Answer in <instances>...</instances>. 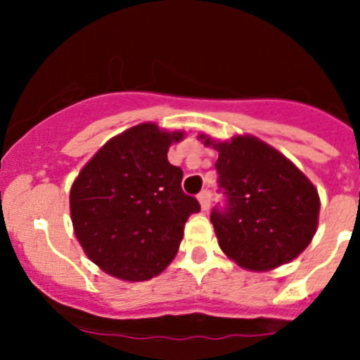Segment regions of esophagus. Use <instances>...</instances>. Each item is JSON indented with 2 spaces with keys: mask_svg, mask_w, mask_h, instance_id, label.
Instances as JSON below:
<instances>
[{
  "mask_svg": "<svg viewBox=\"0 0 360 360\" xmlns=\"http://www.w3.org/2000/svg\"><path fill=\"white\" fill-rule=\"evenodd\" d=\"M198 199H199V203H201V208H203V210H208V208H210V199H212V194H210V190L205 188L203 192H201V194L198 195Z\"/></svg>",
  "mask_w": 360,
  "mask_h": 360,
  "instance_id": "34e87169",
  "label": "esophagus"
}]
</instances>
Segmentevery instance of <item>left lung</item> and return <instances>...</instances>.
<instances>
[{
	"mask_svg": "<svg viewBox=\"0 0 360 360\" xmlns=\"http://www.w3.org/2000/svg\"><path fill=\"white\" fill-rule=\"evenodd\" d=\"M205 144H212L210 139ZM217 185L225 195L210 221L229 258L249 271H269L297 258L319 223V192L289 159L256 137L214 144Z\"/></svg>",
	"mask_w": 360,
	"mask_h": 360,
	"instance_id": "1",
	"label": "left lung"
}]
</instances>
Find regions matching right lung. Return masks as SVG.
Wrapping results in <instances>:
<instances>
[{"label":"right lung","mask_w":360,"mask_h":360,"mask_svg":"<svg viewBox=\"0 0 360 360\" xmlns=\"http://www.w3.org/2000/svg\"><path fill=\"white\" fill-rule=\"evenodd\" d=\"M183 134L139 124L104 144L71 186V219L84 252L120 280L143 282L177 255L199 201L181 188L168 148Z\"/></svg>","instance_id":"obj_1"}]
</instances>
